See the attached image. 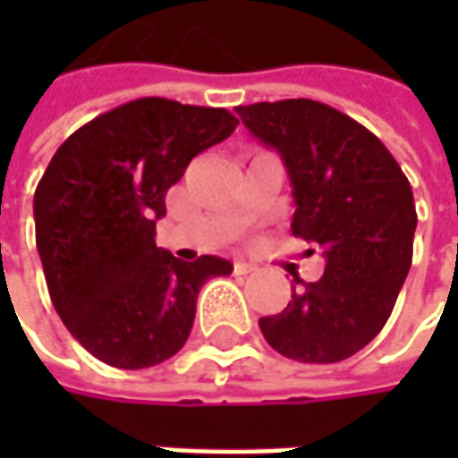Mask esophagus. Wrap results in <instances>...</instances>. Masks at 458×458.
<instances>
[{"label":"esophagus","instance_id":"1","mask_svg":"<svg viewBox=\"0 0 458 458\" xmlns=\"http://www.w3.org/2000/svg\"><path fill=\"white\" fill-rule=\"evenodd\" d=\"M234 273H237V275L255 273V265H250V262H242V259H237V262H234Z\"/></svg>","mask_w":458,"mask_h":458}]
</instances>
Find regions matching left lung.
<instances>
[{
  "label": "left lung",
  "instance_id": "8db88e82",
  "mask_svg": "<svg viewBox=\"0 0 458 458\" xmlns=\"http://www.w3.org/2000/svg\"><path fill=\"white\" fill-rule=\"evenodd\" d=\"M244 127L280 152L295 199L293 234L321 250V280L295 277L291 303L259 318L267 344L306 364L349 360L387 324L413 262V188L390 150L313 98L237 106ZM313 252V250H308Z\"/></svg>",
  "mask_w": 458,
  "mask_h": 458
}]
</instances>
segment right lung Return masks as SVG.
Listing matches in <instances>:
<instances>
[{"mask_svg": "<svg viewBox=\"0 0 458 458\" xmlns=\"http://www.w3.org/2000/svg\"><path fill=\"white\" fill-rule=\"evenodd\" d=\"M226 109L145 97L71 134L35 191V242L50 301L97 360L142 369L183 349L199 291L232 262H183L155 244L165 193L234 132Z\"/></svg>", "mask_w": 458, "mask_h": 458, "instance_id": "1", "label": "right lung"}]
</instances>
